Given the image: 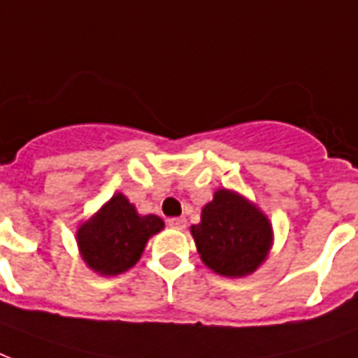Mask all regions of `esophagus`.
Returning a JSON list of instances; mask_svg holds the SVG:
<instances>
[{"instance_id": "obj_1", "label": "esophagus", "mask_w": 358, "mask_h": 358, "mask_svg": "<svg viewBox=\"0 0 358 358\" xmlns=\"http://www.w3.org/2000/svg\"><path fill=\"white\" fill-rule=\"evenodd\" d=\"M185 223H187V222H185V217H169V220H167L169 227L178 229V231H180V229L185 227Z\"/></svg>"}]
</instances>
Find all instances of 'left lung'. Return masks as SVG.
Returning <instances> with one entry per match:
<instances>
[{
    "instance_id": "1",
    "label": "left lung",
    "mask_w": 358,
    "mask_h": 358,
    "mask_svg": "<svg viewBox=\"0 0 358 358\" xmlns=\"http://www.w3.org/2000/svg\"><path fill=\"white\" fill-rule=\"evenodd\" d=\"M203 263L222 276H245L263 263L272 227L263 212L236 193L215 191L203 208L201 223L191 227Z\"/></svg>"
}]
</instances>
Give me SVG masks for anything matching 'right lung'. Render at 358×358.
<instances>
[{
  "instance_id": "obj_1",
  "label": "right lung",
  "mask_w": 358,
  "mask_h": 358,
  "mask_svg": "<svg viewBox=\"0 0 358 358\" xmlns=\"http://www.w3.org/2000/svg\"><path fill=\"white\" fill-rule=\"evenodd\" d=\"M163 229L157 215H138L135 206L118 193L78 229V248L90 268L114 276L141 259L152 234Z\"/></svg>"
}]
</instances>
